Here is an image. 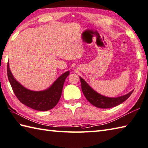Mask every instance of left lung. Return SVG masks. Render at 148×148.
I'll return each mask as SVG.
<instances>
[{"instance_id": "obj_1", "label": "left lung", "mask_w": 148, "mask_h": 148, "mask_svg": "<svg viewBox=\"0 0 148 148\" xmlns=\"http://www.w3.org/2000/svg\"><path fill=\"white\" fill-rule=\"evenodd\" d=\"M80 78L82 91L86 99L94 106L101 108H108L117 106L126 100L134 91H132L127 95L117 98H108L102 96L94 91L83 78Z\"/></svg>"}]
</instances>
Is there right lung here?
Instances as JSON below:
<instances>
[{"label": "right lung", "mask_w": 148, "mask_h": 148, "mask_svg": "<svg viewBox=\"0 0 148 148\" xmlns=\"http://www.w3.org/2000/svg\"><path fill=\"white\" fill-rule=\"evenodd\" d=\"M7 73L12 89L19 101L26 106L39 111L50 110L57 104L62 95L66 78L70 75V72L66 71L57 78L49 89L43 91H32L25 88L14 79L10 71L9 62Z\"/></svg>", "instance_id": "obj_1"}]
</instances>
